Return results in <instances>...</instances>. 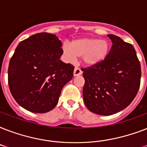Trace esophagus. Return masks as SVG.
I'll return each mask as SVG.
<instances>
[{"mask_svg":"<svg viewBox=\"0 0 147 147\" xmlns=\"http://www.w3.org/2000/svg\"><path fill=\"white\" fill-rule=\"evenodd\" d=\"M82 74V71L79 68H78V67H76L75 69H74V76H80Z\"/></svg>","mask_w":147,"mask_h":147,"instance_id":"esophagus-1","label":"esophagus"}]
</instances>
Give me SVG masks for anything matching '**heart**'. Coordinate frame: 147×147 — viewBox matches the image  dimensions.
<instances>
[{
    "label": "heart",
    "mask_w": 147,
    "mask_h": 147,
    "mask_svg": "<svg viewBox=\"0 0 147 147\" xmlns=\"http://www.w3.org/2000/svg\"><path fill=\"white\" fill-rule=\"evenodd\" d=\"M111 46L105 40L95 37H81L62 47L67 62H74L76 57L82 58L86 66H95L105 61L109 55Z\"/></svg>",
    "instance_id": "1"
}]
</instances>
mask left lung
Returning a JSON list of instances; mask_svg holds the SVG:
<instances>
[{"label": "left lung", "instance_id": "left-lung-1", "mask_svg": "<svg viewBox=\"0 0 147 147\" xmlns=\"http://www.w3.org/2000/svg\"><path fill=\"white\" fill-rule=\"evenodd\" d=\"M107 59L100 65L82 69L85 85L83 98L90 111L111 115L127 107L140 85L141 68L132 45L113 34Z\"/></svg>", "mask_w": 147, "mask_h": 147}]
</instances>
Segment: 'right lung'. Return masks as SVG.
<instances>
[{
  "mask_svg": "<svg viewBox=\"0 0 147 147\" xmlns=\"http://www.w3.org/2000/svg\"><path fill=\"white\" fill-rule=\"evenodd\" d=\"M62 42L40 33L20 42L8 67L12 96L24 109L47 113L56 106L62 88L73 77L74 66L60 60Z\"/></svg>",
  "mask_w": 147,
  "mask_h": 147,
  "instance_id": "obj_1",
  "label": "right lung"
}]
</instances>
